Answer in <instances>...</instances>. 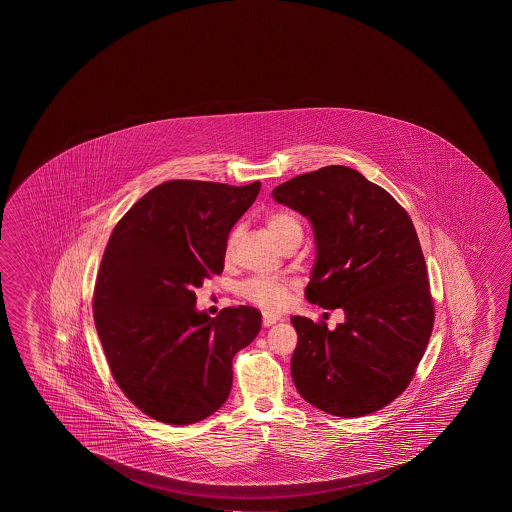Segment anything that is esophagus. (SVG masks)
Masks as SVG:
<instances>
[{
    "label": "esophagus",
    "instance_id": "esophagus-1",
    "mask_svg": "<svg viewBox=\"0 0 512 512\" xmlns=\"http://www.w3.org/2000/svg\"><path fill=\"white\" fill-rule=\"evenodd\" d=\"M278 321H280V316H277V314H271V312H264L262 314V325L264 327H271V325H275Z\"/></svg>",
    "mask_w": 512,
    "mask_h": 512
}]
</instances>
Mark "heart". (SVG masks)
<instances>
[{
	"label": "heart",
	"instance_id": "obj_1",
	"mask_svg": "<svg viewBox=\"0 0 512 512\" xmlns=\"http://www.w3.org/2000/svg\"><path fill=\"white\" fill-rule=\"evenodd\" d=\"M266 227L280 246H284L289 239H293L294 235L302 234L300 221L289 212L269 214ZM232 246H234V237L228 243V253H232ZM243 294L250 302L259 305L262 309H280L287 302L289 287L278 278L255 277L250 278L243 285Z\"/></svg>",
	"mask_w": 512,
	"mask_h": 512
}]
</instances>
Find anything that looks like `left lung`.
<instances>
[{
    "label": "left lung",
    "instance_id": "1",
    "mask_svg": "<svg viewBox=\"0 0 512 512\" xmlns=\"http://www.w3.org/2000/svg\"><path fill=\"white\" fill-rule=\"evenodd\" d=\"M273 200L309 219L316 260L305 296L343 309L334 330L293 316L291 375L321 411L357 418L409 386L434 327L427 266L409 214L386 189L352 168L298 175Z\"/></svg>",
    "mask_w": 512,
    "mask_h": 512
}]
</instances>
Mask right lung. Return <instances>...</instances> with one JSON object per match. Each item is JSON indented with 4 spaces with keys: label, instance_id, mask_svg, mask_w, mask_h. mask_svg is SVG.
<instances>
[{
    "label": "right lung",
    "instance_id": "obj_1",
    "mask_svg": "<svg viewBox=\"0 0 512 512\" xmlns=\"http://www.w3.org/2000/svg\"><path fill=\"white\" fill-rule=\"evenodd\" d=\"M259 191L260 182H164L110 235L94 323L121 391L157 421L191 425L218 411L232 389L235 353L259 334V310L239 305L210 318L194 293L223 271L228 234Z\"/></svg>",
    "mask_w": 512,
    "mask_h": 512
}]
</instances>
